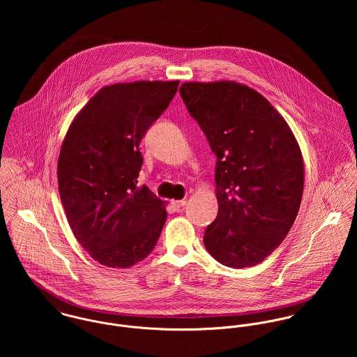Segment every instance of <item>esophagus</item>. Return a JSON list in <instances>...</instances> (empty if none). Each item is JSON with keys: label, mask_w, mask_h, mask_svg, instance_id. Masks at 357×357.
I'll return each instance as SVG.
<instances>
[{"label": "esophagus", "mask_w": 357, "mask_h": 357, "mask_svg": "<svg viewBox=\"0 0 357 357\" xmlns=\"http://www.w3.org/2000/svg\"><path fill=\"white\" fill-rule=\"evenodd\" d=\"M185 204H187L185 199H181V201H172V202H170L172 207H173L174 210H180L183 206H185Z\"/></svg>", "instance_id": "obj_1"}]
</instances>
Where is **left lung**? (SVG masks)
I'll list each match as a JSON object with an SVG mask.
<instances>
[{
    "label": "left lung",
    "instance_id": "left-lung-1",
    "mask_svg": "<svg viewBox=\"0 0 357 357\" xmlns=\"http://www.w3.org/2000/svg\"><path fill=\"white\" fill-rule=\"evenodd\" d=\"M180 95L217 156V218L204 248L231 268L257 265L287 236L304 191V159L284 121L257 91L235 82H185Z\"/></svg>",
    "mask_w": 357,
    "mask_h": 357
}]
</instances>
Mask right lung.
I'll return each mask as SVG.
<instances>
[{"instance_id":"obj_1","label":"right lung","mask_w":357,"mask_h":357,"mask_svg":"<svg viewBox=\"0 0 357 357\" xmlns=\"http://www.w3.org/2000/svg\"><path fill=\"white\" fill-rule=\"evenodd\" d=\"M180 81L102 88L73 119L57 160L59 194L70 228L99 264L129 268L153 252L167 213L137 187L140 142L174 98Z\"/></svg>"}]
</instances>
